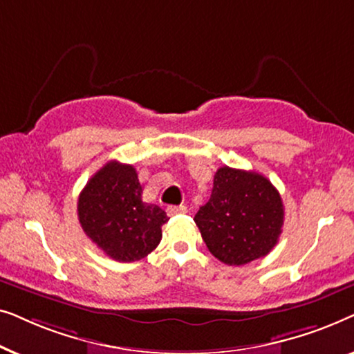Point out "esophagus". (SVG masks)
<instances>
[{
  "label": "esophagus",
  "mask_w": 354,
  "mask_h": 354,
  "mask_svg": "<svg viewBox=\"0 0 354 354\" xmlns=\"http://www.w3.org/2000/svg\"><path fill=\"white\" fill-rule=\"evenodd\" d=\"M187 212H188L187 206H183V205H178V206H169V207H167V214H169V216L187 214Z\"/></svg>",
  "instance_id": "esophagus-1"
}]
</instances>
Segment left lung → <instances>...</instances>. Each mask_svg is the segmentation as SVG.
Instances as JSON below:
<instances>
[{"label": "left lung", "mask_w": 354, "mask_h": 354, "mask_svg": "<svg viewBox=\"0 0 354 354\" xmlns=\"http://www.w3.org/2000/svg\"><path fill=\"white\" fill-rule=\"evenodd\" d=\"M195 222L212 256L229 266L264 258L277 245L283 205L272 183L254 171L217 169L209 201Z\"/></svg>", "instance_id": "1"}]
</instances>
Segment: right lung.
I'll list each match as a JSON object with an SVG mask.
<instances>
[{
    "instance_id": "right-lung-1",
    "label": "right lung",
    "mask_w": 354,
    "mask_h": 354,
    "mask_svg": "<svg viewBox=\"0 0 354 354\" xmlns=\"http://www.w3.org/2000/svg\"><path fill=\"white\" fill-rule=\"evenodd\" d=\"M142 193L133 166L109 161L86 182L77 203L86 236L119 263H133L151 253L169 221L161 207L142 200Z\"/></svg>"
}]
</instances>
